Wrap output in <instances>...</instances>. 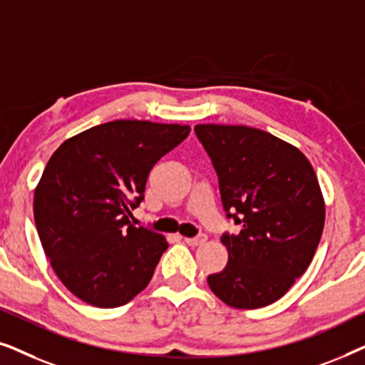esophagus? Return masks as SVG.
Listing matches in <instances>:
<instances>
[{"instance_id": "esophagus-1", "label": "esophagus", "mask_w": 365, "mask_h": 365, "mask_svg": "<svg viewBox=\"0 0 365 365\" xmlns=\"http://www.w3.org/2000/svg\"><path fill=\"white\" fill-rule=\"evenodd\" d=\"M206 241H207L206 234H197L196 237H184V242L189 244V246H192V247L201 246V244H204Z\"/></svg>"}]
</instances>
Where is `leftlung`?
Instances as JSON below:
<instances>
[{"label":"left lung","mask_w":365,"mask_h":365,"mask_svg":"<svg viewBox=\"0 0 365 365\" xmlns=\"http://www.w3.org/2000/svg\"><path fill=\"white\" fill-rule=\"evenodd\" d=\"M196 136L217 173L227 219L229 261L207 276L211 291L236 309L276 302L311 264L321 241L326 207L307 158L256 128L197 124Z\"/></svg>","instance_id":"obj_1"}]
</instances>
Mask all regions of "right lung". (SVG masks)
Segmentation results:
<instances>
[{
	"mask_svg": "<svg viewBox=\"0 0 365 365\" xmlns=\"http://www.w3.org/2000/svg\"><path fill=\"white\" fill-rule=\"evenodd\" d=\"M191 128L118 119L69 138L34 191L44 254L68 291L89 306H124L151 281L168 241L129 216L154 164Z\"/></svg>",
	"mask_w": 365,
	"mask_h": 365,
	"instance_id": "1",
	"label": "right lung"
}]
</instances>
